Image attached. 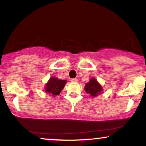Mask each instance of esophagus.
Masks as SVG:
<instances>
[{
  "label": "esophagus",
  "mask_w": 146,
  "mask_h": 146,
  "mask_svg": "<svg viewBox=\"0 0 146 146\" xmlns=\"http://www.w3.org/2000/svg\"><path fill=\"white\" fill-rule=\"evenodd\" d=\"M71 81L73 82H77L78 81V80L77 78H71Z\"/></svg>",
  "instance_id": "34e87169"
}]
</instances>
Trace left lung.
Returning a JSON list of instances; mask_svg holds the SVG:
<instances>
[{"label": "left lung", "mask_w": 146, "mask_h": 146, "mask_svg": "<svg viewBox=\"0 0 146 146\" xmlns=\"http://www.w3.org/2000/svg\"><path fill=\"white\" fill-rule=\"evenodd\" d=\"M84 89L86 93L91 95L92 97H96L97 95L100 94L102 90V88L101 85L98 82L97 80L91 78L90 81L86 84Z\"/></svg>", "instance_id": "obj_1"}]
</instances>
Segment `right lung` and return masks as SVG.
Wrapping results in <instances>:
<instances>
[{"label":"right lung","instance_id":"1","mask_svg":"<svg viewBox=\"0 0 146 146\" xmlns=\"http://www.w3.org/2000/svg\"><path fill=\"white\" fill-rule=\"evenodd\" d=\"M66 83V80H58L56 78H51L46 84L45 91L46 93L53 95V96L59 95L60 93L64 88Z\"/></svg>","mask_w":146,"mask_h":146}]
</instances>
